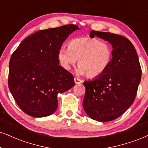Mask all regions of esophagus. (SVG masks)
Segmentation results:
<instances>
[{
    "label": "esophagus",
    "instance_id": "1",
    "mask_svg": "<svg viewBox=\"0 0 148 148\" xmlns=\"http://www.w3.org/2000/svg\"><path fill=\"white\" fill-rule=\"evenodd\" d=\"M74 81H75V84L82 83V80L81 79H79V78H77V77H75L74 78Z\"/></svg>",
    "mask_w": 148,
    "mask_h": 148
}]
</instances>
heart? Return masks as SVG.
Instances as JSON below:
<instances>
[{
	"instance_id": "heart-1",
	"label": "heart",
	"mask_w": 148,
	"mask_h": 148,
	"mask_svg": "<svg viewBox=\"0 0 148 148\" xmlns=\"http://www.w3.org/2000/svg\"><path fill=\"white\" fill-rule=\"evenodd\" d=\"M112 48L110 44L95 38L81 37L72 39L68 49L62 48L58 60L62 66L69 70L77 60L78 73L89 78L99 77L106 71L112 61Z\"/></svg>"
}]
</instances>
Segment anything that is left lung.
I'll use <instances>...</instances> for the list:
<instances>
[{"label":"left lung","mask_w":148,"mask_h":148,"mask_svg":"<svg viewBox=\"0 0 148 148\" xmlns=\"http://www.w3.org/2000/svg\"><path fill=\"white\" fill-rule=\"evenodd\" d=\"M113 47L112 61L106 71L93 80L84 82L83 108L98 121H110L123 114L132 105L141 78V67L135 48L127 38L108 32L91 31Z\"/></svg>","instance_id":"left-lung-1"}]
</instances>
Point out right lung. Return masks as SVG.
I'll use <instances>...</instances> for the list:
<instances>
[{"instance_id":"obj_1","label":"right lung","mask_w":148,"mask_h":148,"mask_svg":"<svg viewBox=\"0 0 148 148\" xmlns=\"http://www.w3.org/2000/svg\"><path fill=\"white\" fill-rule=\"evenodd\" d=\"M75 25L40 30L23 40L11 56L8 86L18 106L43 117L56 110L57 95L74 86L72 73L59 64L58 52Z\"/></svg>"}]
</instances>
